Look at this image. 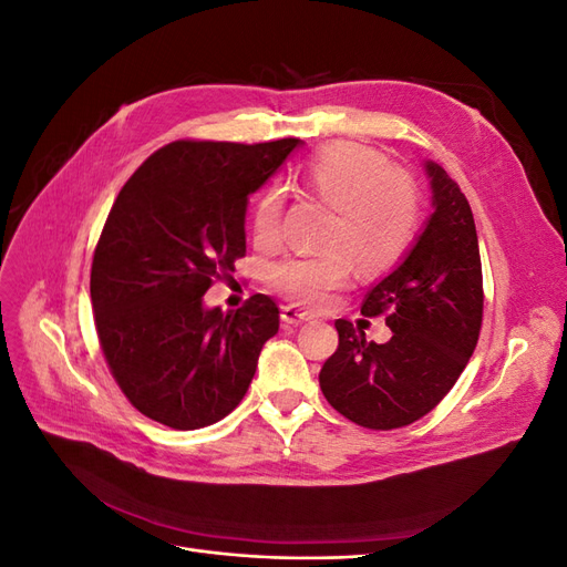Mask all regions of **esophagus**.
Here are the masks:
<instances>
[{
    "mask_svg": "<svg viewBox=\"0 0 567 567\" xmlns=\"http://www.w3.org/2000/svg\"><path fill=\"white\" fill-rule=\"evenodd\" d=\"M281 319H284L286 323L298 326V323H302V321H310L312 315L298 310V307H293V305H286V307H281Z\"/></svg>",
    "mask_w": 567,
    "mask_h": 567,
    "instance_id": "obj_1",
    "label": "esophagus"
}]
</instances>
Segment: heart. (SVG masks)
Returning a JSON list of instances; mask_svg holds the SVG:
<instances>
[{
	"label": "heart",
	"instance_id": "1",
	"mask_svg": "<svg viewBox=\"0 0 567 567\" xmlns=\"http://www.w3.org/2000/svg\"><path fill=\"white\" fill-rule=\"evenodd\" d=\"M302 184L329 203L333 215L321 236L329 248L288 255L267 271L269 286L290 302L321 307L333 290L348 284L354 262L367 274H379L398 265L414 244L421 217L419 188L379 151L354 142L326 144L302 165ZM281 217V188H262L250 215L257 246L279 244Z\"/></svg>",
	"mask_w": 567,
	"mask_h": 567
}]
</instances>
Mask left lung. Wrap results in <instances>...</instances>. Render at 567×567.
I'll use <instances>...</instances> for the list:
<instances>
[{"label": "left lung", "instance_id": "left-lung-1", "mask_svg": "<svg viewBox=\"0 0 567 567\" xmlns=\"http://www.w3.org/2000/svg\"><path fill=\"white\" fill-rule=\"evenodd\" d=\"M433 215L414 248L364 302V317H385L392 338L367 340L338 319V350L319 385L342 416L371 431H392L433 411L458 381L483 326V267L471 205L444 169L425 161Z\"/></svg>", "mask_w": 567, "mask_h": 567}]
</instances>
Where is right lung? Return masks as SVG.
I'll use <instances>...</instances> for the list:
<instances>
[{"label": "right lung", "instance_id": "obj_1", "mask_svg": "<svg viewBox=\"0 0 567 567\" xmlns=\"http://www.w3.org/2000/svg\"><path fill=\"white\" fill-rule=\"evenodd\" d=\"M300 140H179L120 188L94 250L90 293L115 383L144 416L175 431L213 425L244 400L279 307L255 293L203 305L246 255V208Z\"/></svg>", "mask_w": 567, "mask_h": 567}]
</instances>
